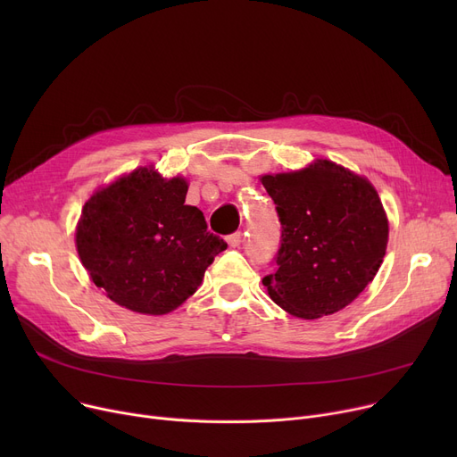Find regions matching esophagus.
Here are the masks:
<instances>
[{
  "label": "esophagus",
  "instance_id": "1",
  "mask_svg": "<svg viewBox=\"0 0 457 457\" xmlns=\"http://www.w3.org/2000/svg\"><path fill=\"white\" fill-rule=\"evenodd\" d=\"M243 231H235V233H231L229 237H228V245L231 246V248H238L241 246V243H243Z\"/></svg>",
  "mask_w": 457,
  "mask_h": 457
}]
</instances>
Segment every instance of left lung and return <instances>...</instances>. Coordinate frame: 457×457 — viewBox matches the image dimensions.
<instances>
[{
  "label": "left lung",
  "mask_w": 457,
  "mask_h": 457,
  "mask_svg": "<svg viewBox=\"0 0 457 457\" xmlns=\"http://www.w3.org/2000/svg\"><path fill=\"white\" fill-rule=\"evenodd\" d=\"M281 222L270 298L300 319L337 313L374 279L389 224L376 188L320 159L300 172L262 176Z\"/></svg>",
  "instance_id": "left-lung-1"
}]
</instances>
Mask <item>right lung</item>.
Segmentation results:
<instances>
[{
	"instance_id": "right-lung-1",
	"label": "right lung",
	"mask_w": 457,
	"mask_h": 457,
	"mask_svg": "<svg viewBox=\"0 0 457 457\" xmlns=\"http://www.w3.org/2000/svg\"><path fill=\"white\" fill-rule=\"evenodd\" d=\"M187 181L148 168L102 188L85 204L78 253L96 287L118 305L164 315L202 285L207 267L228 248L207 231L198 207L185 205Z\"/></svg>"
}]
</instances>
